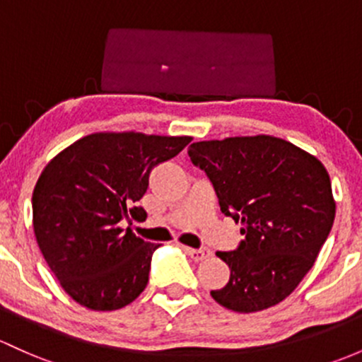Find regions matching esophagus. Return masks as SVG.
Segmentation results:
<instances>
[{
  "label": "esophagus",
  "mask_w": 362,
  "mask_h": 362,
  "mask_svg": "<svg viewBox=\"0 0 362 362\" xmlns=\"http://www.w3.org/2000/svg\"><path fill=\"white\" fill-rule=\"evenodd\" d=\"M185 251H187L189 257H191L192 260H196V262H199V260H206V258L210 257V255H211V251H210V250H206V248H199V250L185 248Z\"/></svg>",
  "instance_id": "34e87169"
}]
</instances>
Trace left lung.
<instances>
[{
  "label": "left lung",
  "instance_id": "obj_1",
  "mask_svg": "<svg viewBox=\"0 0 362 362\" xmlns=\"http://www.w3.org/2000/svg\"><path fill=\"white\" fill-rule=\"evenodd\" d=\"M189 158L210 178L220 211L243 223L238 248L216 253L230 279L211 291L215 302L245 314L283 302L333 227L328 171L309 152L269 135L196 142Z\"/></svg>",
  "mask_w": 362,
  "mask_h": 362
}]
</instances>
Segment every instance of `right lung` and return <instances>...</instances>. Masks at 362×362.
Masks as SVG:
<instances>
[{"label":"right lung","instance_id":"1","mask_svg":"<svg viewBox=\"0 0 362 362\" xmlns=\"http://www.w3.org/2000/svg\"><path fill=\"white\" fill-rule=\"evenodd\" d=\"M191 136L93 133L60 152L33 192L37 246L60 286L79 305L117 310L149 283L152 253L124 222L147 216L139 201L149 173Z\"/></svg>","mask_w":362,"mask_h":362}]
</instances>
